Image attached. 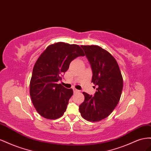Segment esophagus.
<instances>
[{"mask_svg":"<svg viewBox=\"0 0 151 151\" xmlns=\"http://www.w3.org/2000/svg\"><path fill=\"white\" fill-rule=\"evenodd\" d=\"M73 91H74L75 93H77V92H79L80 91H79V90H77V89H76V88H73Z\"/></svg>","mask_w":151,"mask_h":151,"instance_id":"1","label":"esophagus"}]
</instances>
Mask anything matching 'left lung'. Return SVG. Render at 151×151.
Returning a JSON list of instances; mask_svg holds the SVG:
<instances>
[{
	"label": "left lung",
	"instance_id": "1",
	"mask_svg": "<svg viewBox=\"0 0 151 151\" xmlns=\"http://www.w3.org/2000/svg\"><path fill=\"white\" fill-rule=\"evenodd\" d=\"M92 69V82L97 85L94 96L83 92L85 100L80 105L82 117L91 122L107 118L118 104L123 80L117 61L109 52L98 45H81Z\"/></svg>",
	"mask_w": 151,
	"mask_h": 151
}]
</instances>
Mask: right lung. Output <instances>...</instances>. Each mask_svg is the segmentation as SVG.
<instances>
[{
  "label": "right lung",
  "instance_id": "add662e5",
  "mask_svg": "<svg viewBox=\"0 0 151 151\" xmlns=\"http://www.w3.org/2000/svg\"><path fill=\"white\" fill-rule=\"evenodd\" d=\"M84 55L78 45L60 42L49 45L38 58L30 80L29 94L42 117L55 119L66 111L73 91L58 81L62 80L61 75L68 70L73 59Z\"/></svg>",
  "mask_w": 151,
  "mask_h": 151
}]
</instances>
